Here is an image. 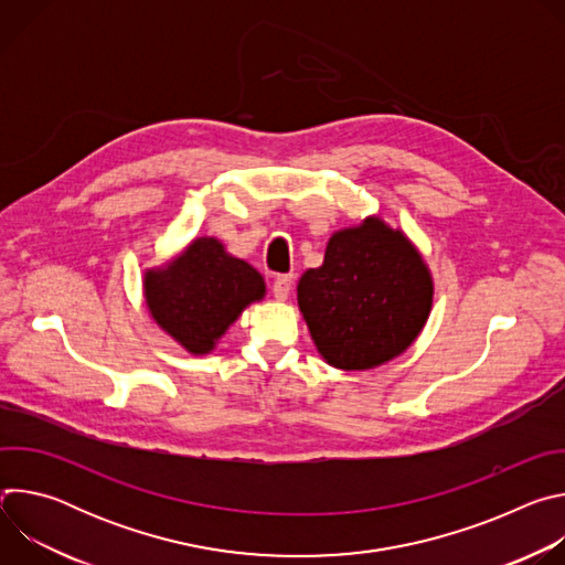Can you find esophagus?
Listing matches in <instances>:
<instances>
[{
  "instance_id": "obj_1",
  "label": "esophagus",
  "mask_w": 565,
  "mask_h": 565,
  "mask_svg": "<svg viewBox=\"0 0 565 565\" xmlns=\"http://www.w3.org/2000/svg\"><path fill=\"white\" fill-rule=\"evenodd\" d=\"M290 288H292V275H277V277H275V281H273V295H275L279 301L288 299Z\"/></svg>"
}]
</instances>
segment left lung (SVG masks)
I'll list each match as a JSON object with an SVG mask.
<instances>
[{"mask_svg":"<svg viewBox=\"0 0 565 565\" xmlns=\"http://www.w3.org/2000/svg\"><path fill=\"white\" fill-rule=\"evenodd\" d=\"M431 277L416 248L380 218L331 236L324 264L301 275L299 310L317 351L347 371L407 351L431 310Z\"/></svg>","mask_w":565,"mask_h":565,"instance_id":"left-lung-1","label":"left lung"}]
</instances>
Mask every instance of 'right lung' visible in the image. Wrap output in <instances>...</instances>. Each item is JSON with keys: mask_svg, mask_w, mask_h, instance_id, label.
<instances>
[{"mask_svg": "<svg viewBox=\"0 0 565 565\" xmlns=\"http://www.w3.org/2000/svg\"><path fill=\"white\" fill-rule=\"evenodd\" d=\"M264 292V277L230 257L216 238H196L168 268L145 277L153 319L196 355L212 351L238 312Z\"/></svg>", "mask_w": 565, "mask_h": 565, "instance_id": "add662e5", "label": "right lung"}]
</instances>
